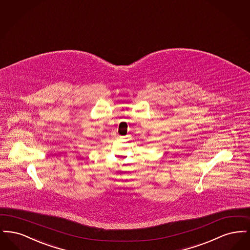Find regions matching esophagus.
<instances>
[{"label":"esophagus","mask_w":250,"mask_h":250,"mask_svg":"<svg viewBox=\"0 0 250 250\" xmlns=\"http://www.w3.org/2000/svg\"><path fill=\"white\" fill-rule=\"evenodd\" d=\"M120 139H121V140H126V139H127V136H126V137H122V136H120Z\"/></svg>","instance_id":"34e87169"}]
</instances>
